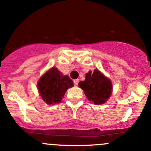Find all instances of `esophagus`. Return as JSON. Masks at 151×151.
Instances as JSON below:
<instances>
[{"mask_svg": "<svg viewBox=\"0 0 151 151\" xmlns=\"http://www.w3.org/2000/svg\"><path fill=\"white\" fill-rule=\"evenodd\" d=\"M74 84H75L76 85H78V83H79V80H78V79H77V80H74Z\"/></svg>", "mask_w": 151, "mask_h": 151, "instance_id": "1", "label": "esophagus"}]
</instances>
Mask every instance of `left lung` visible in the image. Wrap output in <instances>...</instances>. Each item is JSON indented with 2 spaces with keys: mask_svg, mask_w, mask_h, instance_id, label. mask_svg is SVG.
Here are the masks:
<instances>
[{
  "mask_svg": "<svg viewBox=\"0 0 151 151\" xmlns=\"http://www.w3.org/2000/svg\"><path fill=\"white\" fill-rule=\"evenodd\" d=\"M79 86L84 91L89 101L95 104H101L106 101L112 93V83L99 70L88 72L85 80L79 83Z\"/></svg>",
  "mask_w": 151,
  "mask_h": 151,
  "instance_id": "left-lung-1",
  "label": "left lung"
}]
</instances>
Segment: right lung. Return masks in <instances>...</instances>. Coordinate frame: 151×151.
Here are the masks:
<instances>
[{
	"mask_svg": "<svg viewBox=\"0 0 151 151\" xmlns=\"http://www.w3.org/2000/svg\"><path fill=\"white\" fill-rule=\"evenodd\" d=\"M72 86V80L68 76H63L56 68L49 70L38 83L41 96L48 104L60 103L67 89Z\"/></svg>",
	"mask_w": 151,
	"mask_h": 151,
	"instance_id": "right-lung-1",
	"label": "right lung"
}]
</instances>
